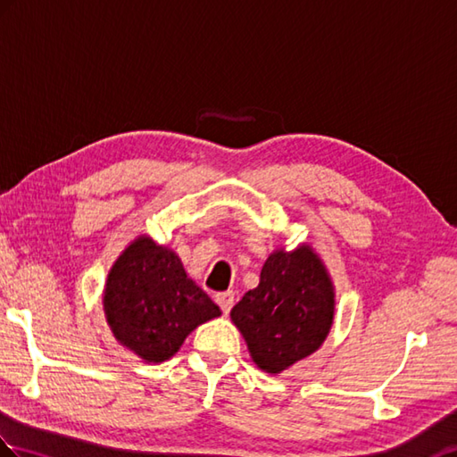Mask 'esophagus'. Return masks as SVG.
Listing matches in <instances>:
<instances>
[{
	"mask_svg": "<svg viewBox=\"0 0 457 457\" xmlns=\"http://www.w3.org/2000/svg\"><path fill=\"white\" fill-rule=\"evenodd\" d=\"M216 303L224 313H229L233 307V292H220L216 294Z\"/></svg>",
	"mask_w": 457,
	"mask_h": 457,
	"instance_id": "esophagus-1",
	"label": "esophagus"
}]
</instances>
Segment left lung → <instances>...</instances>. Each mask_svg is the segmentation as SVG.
Wrapping results in <instances>:
<instances>
[{
	"label": "left lung",
	"mask_w": 457,
	"mask_h": 457,
	"mask_svg": "<svg viewBox=\"0 0 457 457\" xmlns=\"http://www.w3.org/2000/svg\"><path fill=\"white\" fill-rule=\"evenodd\" d=\"M335 294L321 259L312 247L277 251L264 262L261 282L233 305L249 353L261 370H282L321 346L333 325Z\"/></svg>",
	"instance_id": "1"
}]
</instances>
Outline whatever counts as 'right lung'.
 Masks as SVG:
<instances>
[{
	"instance_id": "right-lung-1",
	"label": "right lung",
	"mask_w": 457,
	"mask_h": 457,
	"mask_svg": "<svg viewBox=\"0 0 457 457\" xmlns=\"http://www.w3.org/2000/svg\"><path fill=\"white\" fill-rule=\"evenodd\" d=\"M104 313L120 345L147 362L171 358L190 331L221 312L173 251L137 237L109 272Z\"/></svg>"
}]
</instances>
